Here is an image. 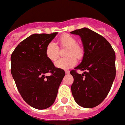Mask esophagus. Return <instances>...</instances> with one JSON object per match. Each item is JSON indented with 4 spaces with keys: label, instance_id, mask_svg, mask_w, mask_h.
I'll return each instance as SVG.
<instances>
[{
    "label": "esophagus",
    "instance_id": "esophagus-1",
    "mask_svg": "<svg viewBox=\"0 0 125 125\" xmlns=\"http://www.w3.org/2000/svg\"><path fill=\"white\" fill-rule=\"evenodd\" d=\"M65 73H66V75H68V74L70 73V71H65Z\"/></svg>",
    "mask_w": 125,
    "mask_h": 125
}]
</instances>
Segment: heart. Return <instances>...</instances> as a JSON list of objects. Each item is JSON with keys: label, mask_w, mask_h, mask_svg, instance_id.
Here are the masks:
<instances>
[{"label": "heart", "mask_w": 125, "mask_h": 125, "mask_svg": "<svg viewBox=\"0 0 125 125\" xmlns=\"http://www.w3.org/2000/svg\"><path fill=\"white\" fill-rule=\"evenodd\" d=\"M59 44L62 49H66L64 55L66 57L60 59L55 63L57 68L62 69H69L76 64V59H81L84 55V50L77 43V40L73 36L64 34L59 37ZM45 54L49 60L52 62L57 61L59 57V50L54 42H50L45 48ZM75 57V58L74 57Z\"/></svg>", "instance_id": "obj_1"}]
</instances>
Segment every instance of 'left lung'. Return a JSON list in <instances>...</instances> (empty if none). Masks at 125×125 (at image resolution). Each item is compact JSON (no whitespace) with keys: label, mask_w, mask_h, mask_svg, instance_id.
<instances>
[{"label":"left lung","mask_w":125,"mask_h":125,"mask_svg":"<svg viewBox=\"0 0 125 125\" xmlns=\"http://www.w3.org/2000/svg\"><path fill=\"white\" fill-rule=\"evenodd\" d=\"M71 33L81 37L84 50L82 62L70 72L72 94L79 106L94 108L105 99L115 78V51L104 37L89 29ZM78 70L85 72L79 74Z\"/></svg>","instance_id":"left-lung-1"}]
</instances>
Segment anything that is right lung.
I'll list each match as a JSON object with an SVG mask.
<instances>
[{"label":"right lung","instance_id":"1","mask_svg":"<svg viewBox=\"0 0 125 125\" xmlns=\"http://www.w3.org/2000/svg\"><path fill=\"white\" fill-rule=\"evenodd\" d=\"M35 33L22 41L11 55V73L23 99L36 109L54 104L65 71L47 59L46 46L57 35Z\"/></svg>","mask_w":125,"mask_h":125}]
</instances>
